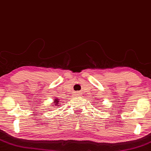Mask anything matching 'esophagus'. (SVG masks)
Segmentation results:
<instances>
[{
  "mask_svg": "<svg viewBox=\"0 0 151 151\" xmlns=\"http://www.w3.org/2000/svg\"><path fill=\"white\" fill-rule=\"evenodd\" d=\"M79 95H80V93H79V92H75V93H74V96H79Z\"/></svg>",
  "mask_w": 151,
  "mask_h": 151,
  "instance_id": "obj_1",
  "label": "esophagus"
}]
</instances>
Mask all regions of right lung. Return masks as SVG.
Masks as SVG:
<instances>
[{
  "label": "right lung",
  "instance_id": "right-lung-1",
  "mask_svg": "<svg viewBox=\"0 0 151 151\" xmlns=\"http://www.w3.org/2000/svg\"><path fill=\"white\" fill-rule=\"evenodd\" d=\"M58 102H59V101H58V99H55V100H54V103H55V104H53V105H58V106H59V105H58Z\"/></svg>",
  "mask_w": 151,
  "mask_h": 151
}]
</instances>
